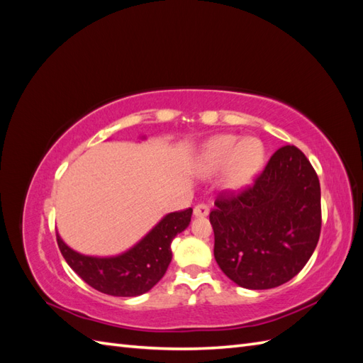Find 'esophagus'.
<instances>
[{"instance_id": "obj_1", "label": "esophagus", "mask_w": 363, "mask_h": 363, "mask_svg": "<svg viewBox=\"0 0 363 363\" xmlns=\"http://www.w3.org/2000/svg\"><path fill=\"white\" fill-rule=\"evenodd\" d=\"M208 212H211V208H208V206H206V204H199V206L194 207V216L195 218L207 216Z\"/></svg>"}]
</instances>
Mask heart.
<instances>
[{
  "mask_svg": "<svg viewBox=\"0 0 363 363\" xmlns=\"http://www.w3.org/2000/svg\"><path fill=\"white\" fill-rule=\"evenodd\" d=\"M265 163V147L257 139L221 135L208 139L195 157V172L208 177L224 169L221 184L228 192H240L255 180Z\"/></svg>",
  "mask_w": 363,
  "mask_h": 363,
  "instance_id": "obj_1",
  "label": "heart"
}]
</instances>
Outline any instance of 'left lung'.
<instances>
[{
  "label": "left lung",
  "instance_id": "left-lung-1",
  "mask_svg": "<svg viewBox=\"0 0 363 363\" xmlns=\"http://www.w3.org/2000/svg\"><path fill=\"white\" fill-rule=\"evenodd\" d=\"M215 260L245 289H271L298 274L321 232V188L294 147L274 152L251 188L221 195L211 212Z\"/></svg>",
  "mask_w": 363,
  "mask_h": 363
}]
</instances>
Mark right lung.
Returning <instances> with one entry per match:
<instances>
[{"label": "right lung", "mask_w": 363, "mask_h": 363, "mask_svg": "<svg viewBox=\"0 0 363 363\" xmlns=\"http://www.w3.org/2000/svg\"><path fill=\"white\" fill-rule=\"evenodd\" d=\"M191 216L192 208L164 215L133 247L116 256L82 255L59 233L57 244L68 265L94 289L115 296H138L155 288L164 276L172 259V239L188 228Z\"/></svg>", "instance_id": "obj_1"}]
</instances>
